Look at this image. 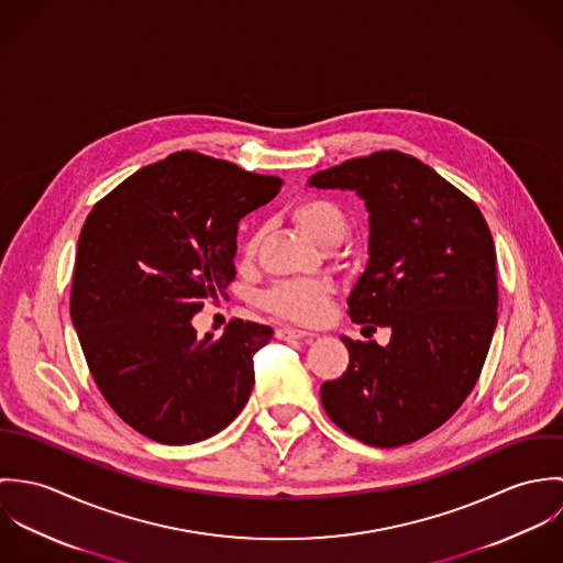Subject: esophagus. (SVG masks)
<instances>
[{"mask_svg":"<svg viewBox=\"0 0 563 563\" xmlns=\"http://www.w3.org/2000/svg\"><path fill=\"white\" fill-rule=\"evenodd\" d=\"M275 335L279 340H295V338H312L310 331H303V329H295V327H277Z\"/></svg>","mask_w":563,"mask_h":563,"instance_id":"1","label":"esophagus"}]
</instances>
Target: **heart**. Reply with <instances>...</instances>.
Here are the masks:
<instances>
[{
  "mask_svg": "<svg viewBox=\"0 0 563 563\" xmlns=\"http://www.w3.org/2000/svg\"><path fill=\"white\" fill-rule=\"evenodd\" d=\"M295 223L314 241L321 244H335L342 241L349 228L344 208L329 197H306L292 208ZM264 230H255L244 244V255H253L262 242ZM333 297V286L324 279H288L271 286L262 295V306L279 319L317 324L321 322Z\"/></svg>",
  "mask_w": 563,
  "mask_h": 563,
  "instance_id": "heart-1",
  "label": "heart"
}]
</instances>
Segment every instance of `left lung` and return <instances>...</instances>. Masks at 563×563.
I'll return each instance as SVG.
<instances>
[{"label": "left lung", "mask_w": 563, "mask_h": 563, "mask_svg": "<svg viewBox=\"0 0 563 563\" xmlns=\"http://www.w3.org/2000/svg\"><path fill=\"white\" fill-rule=\"evenodd\" d=\"M308 184L364 199L368 264L349 317L393 329L388 346L340 338L349 366L322 384V407L364 444L416 442L460 409L482 375L498 306L489 228L473 199L395 150L324 168Z\"/></svg>", "instance_id": "left-lung-1"}]
</instances>
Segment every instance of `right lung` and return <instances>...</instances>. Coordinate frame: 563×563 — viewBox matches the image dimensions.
<instances>
[{
    "label": "right lung",
    "instance_id": "obj_1",
    "mask_svg": "<svg viewBox=\"0 0 563 563\" xmlns=\"http://www.w3.org/2000/svg\"><path fill=\"white\" fill-rule=\"evenodd\" d=\"M282 184L177 152L130 175L86 217L71 321L99 393L150 440H206L249 401L253 355L273 329L234 319L221 338H199L190 321L236 277L242 217Z\"/></svg>",
    "mask_w": 563,
    "mask_h": 563
}]
</instances>
